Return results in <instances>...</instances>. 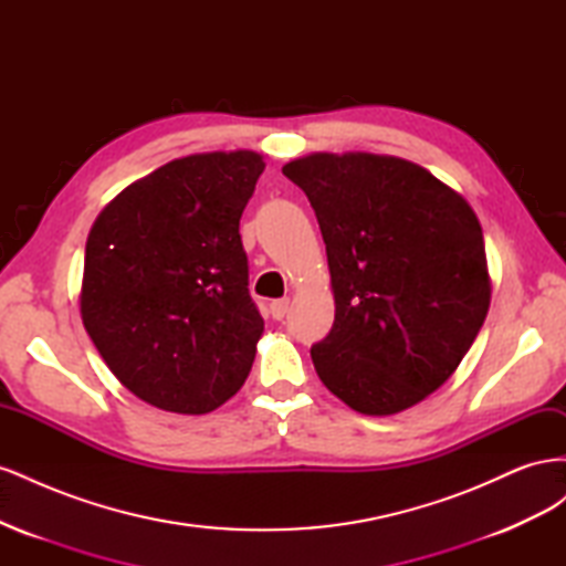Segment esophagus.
<instances>
[{
    "label": "esophagus",
    "instance_id": "34e87169",
    "mask_svg": "<svg viewBox=\"0 0 566 566\" xmlns=\"http://www.w3.org/2000/svg\"><path fill=\"white\" fill-rule=\"evenodd\" d=\"M287 306H290V300H287V297H283V300H273V302L269 304L271 316L276 318V321H281V318L287 314Z\"/></svg>",
    "mask_w": 566,
    "mask_h": 566
}]
</instances>
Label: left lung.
Masks as SVG:
<instances>
[{
	"mask_svg": "<svg viewBox=\"0 0 566 566\" xmlns=\"http://www.w3.org/2000/svg\"><path fill=\"white\" fill-rule=\"evenodd\" d=\"M316 212L335 295L312 347L321 382L364 416H394L447 382L491 304L482 224L424 167L312 153L283 167Z\"/></svg>",
	"mask_w": 566,
	"mask_h": 566,
	"instance_id": "8db88e82",
	"label": "left lung"
}]
</instances>
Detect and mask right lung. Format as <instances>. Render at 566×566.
Returning <instances> with one entry per match:
<instances>
[{"mask_svg": "<svg viewBox=\"0 0 566 566\" xmlns=\"http://www.w3.org/2000/svg\"><path fill=\"white\" fill-rule=\"evenodd\" d=\"M262 172L254 150L198 153L129 184L96 217L80 314L142 401L202 416L243 387L264 318L238 227Z\"/></svg>", "mask_w": 566, "mask_h": 566, "instance_id": "add662e5", "label": "right lung"}]
</instances>
